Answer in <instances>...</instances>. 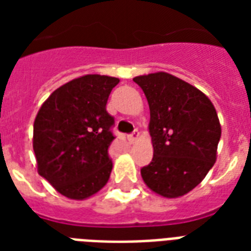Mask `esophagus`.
<instances>
[{
    "mask_svg": "<svg viewBox=\"0 0 251 251\" xmlns=\"http://www.w3.org/2000/svg\"><path fill=\"white\" fill-rule=\"evenodd\" d=\"M138 139H139V131H138V130H134L133 133L129 135V141L131 142V143H135Z\"/></svg>",
    "mask_w": 251,
    "mask_h": 251,
    "instance_id": "1",
    "label": "esophagus"
}]
</instances>
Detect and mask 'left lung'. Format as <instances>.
<instances>
[{
    "label": "left lung",
    "mask_w": 251,
    "mask_h": 251,
    "mask_svg": "<svg viewBox=\"0 0 251 251\" xmlns=\"http://www.w3.org/2000/svg\"><path fill=\"white\" fill-rule=\"evenodd\" d=\"M134 82L150 106L153 157L141 169L147 186L164 198H178L202 182L216 161L222 126L211 100L185 80L164 72Z\"/></svg>",
    "instance_id": "1"
}]
</instances>
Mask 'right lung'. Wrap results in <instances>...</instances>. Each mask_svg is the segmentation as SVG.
I'll use <instances>...</instances> for the list:
<instances>
[{"label": "right lung", "instance_id": "add662e5", "mask_svg": "<svg viewBox=\"0 0 251 251\" xmlns=\"http://www.w3.org/2000/svg\"><path fill=\"white\" fill-rule=\"evenodd\" d=\"M118 82L99 74L80 76L53 91L37 112L32 143L37 172L66 198H90L109 179L114 118L105 106Z\"/></svg>", "mask_w": 251, "mask_h": 251}]
</instances>
